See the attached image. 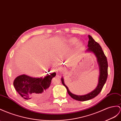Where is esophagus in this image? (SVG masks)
I'll return each instance as SVG.
<instances>
[{"label": "esophagus", "mask_w": 121, "mask_h": 121, "mask_svg": "<svg viewBox=\"0 0 121 121\" xmlns=\"http://www.w3.org/2000/svg\"><path fill=\"white\" fill-rule=\"evenodd\" d=\"M58 70H59V72L60 73H63L64 72H65V69L63 67H59ZM58 77H59V76H58ZM59 78H60V77H59Z\"/></svg>", "instance_id": "obj_1"}]
</instances>
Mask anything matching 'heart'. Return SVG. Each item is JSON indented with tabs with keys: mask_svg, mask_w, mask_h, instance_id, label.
<instances>
[{
	"mask_svg": "<svg viewBox=\"0 0 121 121\" xmlns=\"http://www.w3.org/2000/svg\"><path fill=\"white\" fill-rule=\"evenodd\" d=\"M67 42L69 44H70L71 45H75L76 44H77V43H78V40L76 38H71L68 40ZM82 46V44H81V43H79L78 45V47L81 48Z\"/></svg>",
	"mask_w": 121,
	"mask_h": 121,
	"instance_id": "obj_1",
	"label": "heart"
}]
</instances>
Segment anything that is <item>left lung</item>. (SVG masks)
Here are the masks:
<instances>
[{"label": "left lung", "instance_id": "1", "mask_svg": "<svg viewBox=\"0 0 121 121\" xmlns=\"http://www.w3.org/2000/svg\"><path fill=\"white\" fill-rule=\"evenodd\" d=\"M88 38L89 40L87 45L88 48L86 49V52H91L95 54L97 59V62L99 66V70H100L99 83L97 87L94 91L86 95H76L70 92L69 88L64 84L63 78H61L62 83L66 88L68 94L73 99L80 101H85L91 100V99L94 98L100 94L105 83H106L108 76V62L107 58L105 56L101 46L98 42L95 41V40L92 38V37L91 36L88 35Z\"/></svg>", "mask_w": 121, "mask_h": 121}]
</instances>
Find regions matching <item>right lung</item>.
Returning a JSON list of instances; mask_svg holds the SVG:
<instances>
[{"label":"right lung","instance_id":"obj_1","mask_svg":"<svg viewBox=\"0 0 121 121\" xmlns=\"http://www.w3.org/2000/svg\"><path fill=\"white\" fill-rule=\"evenodd\" d=\"M56 75V73H47L44 78L20 75L15 78L13 85L23 99L33 103H39L48 98L52 80Z\"/></svg>","mask_w":121,"mask_h":121}]
</instances>
